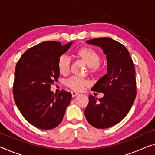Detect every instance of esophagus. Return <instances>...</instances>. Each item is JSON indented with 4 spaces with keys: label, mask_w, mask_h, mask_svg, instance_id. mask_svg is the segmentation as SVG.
<instances>
[{
    "label": "esophagus",
    "mask_w": 155,
    "mask_h": 155,
    "mask_svg": "<svg viewBox=\"0 0 155 155\" xmlns=\"http://www.w3.org/2000/svg\"><path fill=\"white\" fill-rule=\"evenodd\" d=\"M71 95H72L73 97H76V96L78 95V92H74V91H71Z\"/></svg>",
    "instance_id": "obj_1"
}]
</instances>
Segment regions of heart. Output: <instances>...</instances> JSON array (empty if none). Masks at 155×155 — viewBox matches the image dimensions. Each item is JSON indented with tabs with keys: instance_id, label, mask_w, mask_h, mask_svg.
<instances>
[{
	"instance_id": "obj_1",
	"label": "heart",
	"mask_w": 155,
	"mask_h": 155,
	"mask_svg": "<svg viewBox=\"0 0 155 155\" xmlns=\"http://www.w3.org/2000/svg\"><path fill=\"white\" fill-rule=\"evenodd\" d=\"M74 56L87 65L88 74L91 77L96 78L101 74L102 70L100 64L101 55L93 48L87 46L81 47L75 51ZM57 66L61 74H68L70 70V59L65 55H61L58 60ZM65 85L73 91L80 92L88 86L89 81L85 78L73 77L66 81Z\"/></svg>"
}]
</instances>
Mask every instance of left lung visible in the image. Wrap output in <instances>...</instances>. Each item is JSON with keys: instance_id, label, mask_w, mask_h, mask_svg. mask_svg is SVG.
<instances>
[{"instance_id": "8db88e82", "label": "left lung", "mask_w": 155, "mask_h": 155, "mask_svg": "<svg viewBox=\"0 0 155 155\" xmlns=\"http://www.w3.org/2000/svg\"><path fill=\"white\" fill-rule=\"evenodd\" d=\"M87 42L103 48L108 73L91 89L104 93L103 98L98 100L91 94L84 114L94 127L108 128L120 122L132 107L137 96L135 68L127 48L118 41L100 38Z\"/></svg>"}]
</instances>
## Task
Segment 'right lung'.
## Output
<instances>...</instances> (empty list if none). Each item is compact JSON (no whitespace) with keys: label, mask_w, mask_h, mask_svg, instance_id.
<instances>
[{"label":"right lung","mask_w":155,"mask_h":155,"mask_svg":"<svg viewBox=\"0 0 155 155\" xmlns=\"http://www.w3.org/2000/svg\"><path fill=\"white\" fill-rule=\"evenodd\" d=\"M72 42L62 45L47 41L28 49L15 68L14 100L21 114L37 128L48 130L63 120L71 94L63 90L58 94L51 85L60 77L57 63Z\"/></svg>","instance_id":"right-lung-1"}]
</instances>
